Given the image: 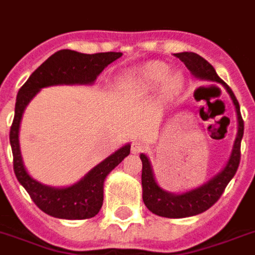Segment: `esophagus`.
I'll return each instance as SVG.
<instances>
[{"label": "esophagus", "mask_w": 255, "mask_h": 255, "mask_svg": "<svg viewBox=\"0 0 255 255\" xmlns=\"http://www.w3.org/2000/svg\"><path fill=\"white\" fill-rule=\"evenodd\" d=\"M145 147V144H144L143 140H133L131 144V152L132 153H139V152L143 151V148Z\"/></svg>", "instance_id": "esophagus-1"}]
</instances>
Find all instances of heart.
Wrapping results in <instances>:
<instances>
[{
  "label": "heart",
  "mask_w": 255,
  "mask_h": 255,
  "mask_svg": "<svg viewBox=\"0 0 255 255\" xmlns=\"http://www.w3.org/2000/svg\"><path fill=\"white\" fill-rule=\"evenodd\" d=\"M168 73V66L161 62H151L139 71L140 81L147 88H153L164 79L163 95L170 98L176 95L184 85V77L180 73Z\"/></svg>",
  "instance_id": "obj_1"
}]
</instances>
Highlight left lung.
Masks as SVG:
<instances>
[{
    "mask_svg": "<svg viewBox=\"0 0 255 255\" xmlns=\"http://www.w3.org/2000/svg\"><path fill=\"white\" fill-rule=\"evenodd\" d=\"M174 55L180 61L184 62V65L196 78L218 82L226 88V91L233 100L238 122V131L236 140H234L233 149H232L230 157L224 169L220 173L216 174L214 177L210 178L208 182L202 184L198 188L188 190L185 193H170V192L164 190L163 188H160L159 184L155 180V174L152 170L149 159L144 153L140 155V159L143 163L141 186H143V201L145 206L151 210L152 213L157 214L160 217L184 218L202 213V212L209 209L210 206H213L218 201V198L221 197V194L224 193L226 185L234 177V174L238 169V165H240V160H241L244 120H242L241 111H240V104H238L237 98L232 91V88L218 77L216 70L209 62L205 61L198 54L188 53V51L174 54Z\"/></svg>",
    "mask_w": 255,
    "mask_h": 255,
    "instance_id": "obj_1",
    "label": "left lung"
}]
</instances>
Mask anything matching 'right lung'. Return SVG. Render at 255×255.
<instances>
[{"instance_id":"right-lung-1","label":"right lung","mask_w":255,"mask_h":255,"mask_svg":"<svg viewBox=\"0 0 255 255\" xmlns=\"http://www.w3.org/2000/svg\"><path fill=\"white\" fill-rule=\"evenodd\" d=\"M123 55L122 53L82 54L74 50H59L46 59L19 88L15 100L13 124L10 127V145L13 152V167L19 181L34 204L51 217L63 220H86L95 217L103 205L104 180L124 157L129 155L131 145L126 144L96 167L85 177L66 188H53L34 180L26 170L19 149V124L26 106L41 88L57 85H92L110 63Z\"/></svg>"}]
</instances>
